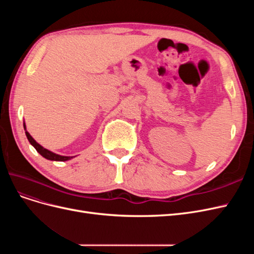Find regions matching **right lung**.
I'll return each instance as SVG.
<instances>
[{"instance_id":"obj_1","label":"right lung","mask_w":254,"mask_h":254,"mask_svg":"<svg viewBox=\"0 0 254 254\" xmlns=\"http://www.w3.org/2000/svg\"><path fill=\"white\" fill-rule=\"evenodd\" d=\"M24 129H25V134H26V136H27V139H28V141H29V143L32 144L34 147L36 148V150L40 153V155L42 156V157H44L45 159H48V160H52V161H67V160H71L73 157H66V156H60V155H57V153H55V152H52L51 150H49V149H45L44 147H42V146L39 144V143H37L34 139H33V136L30 135L28 132H27V130H26V126H25V123H24Z\"/></svg>"}]
</instances>
